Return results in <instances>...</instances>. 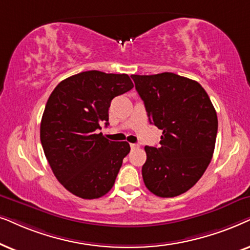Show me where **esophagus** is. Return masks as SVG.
<instances>
[{
    "label": "esophagus",
    "instance_id": "esophagus-1",
    "mask_svg": "<svg viewBox=\"0 0 250 250\" xmlns=\"http://www.w3.org/2000/svg\"><path fill=\"white\" fill-rule=\"evenodd\" d=\"M130 147H131V149H136V148H138L139 146H138V144H130Z\"/></svg>",
    "mask_w": 250,
    "mask_h": 250
}]
</instances>
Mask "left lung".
Segmentation results:
<instances>
[{
	"label": "left lung",
	"instance_id": "obj_1",
	"mask_svg": "<svg viewBox=\"0 0 250 250\" xmlns=\"http://www.w3.org/2000/svg\"><path fill=\"white\" fill-rule=\"evenodd\" d=\"M131 78L149 122L162 130L159 147L145 146V186L158 197H177L195 185L210 164L217 114L197 81L169 72Z\"/></svg>",
	"mask_w": 250,
	"mask_h": 250
}]
</instances>
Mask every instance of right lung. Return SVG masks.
Listing matches in <instances>:
<instances>
[{
    "label": "right lung",
    "instance_id": "add662e5",
    "mask_svg": "<svg viewBox=\"0 0 250 250\" xmlns=\"http://www.w3.org/2000/svg\"><path fill=\"white\" fill-rule=\"evenodd\" d=\"M134 88L127 74L82 72L62 80L42 115L40 138L52 172L64 188L82 199H97L114 185L127 142L98 134L108 125L112 99Z\"/></svg>",
    "mask_w": 250,
    "mask_h": 250
}]
</instances>
